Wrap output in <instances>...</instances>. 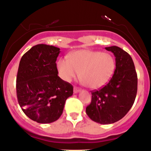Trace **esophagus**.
<instances>
[{
    "mask_svg": "<svg viewBox=\"0 0 151 151\" xmlns=\"http://www.w3.org/2000/svg\"><path fill=\"white\" fill-rule=\"evenodd\" d=\"M79 91H80V88H77V87H74V93H78Z\"/></svg>",
    "mask_w": 151,
    "mask_h": 151,
    "instance_id": "1",
    "label": "esophagus"
}]
</instances>
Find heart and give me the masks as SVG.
<instances>
[{"instance_id": "obj_1", "label": "heart", "mask_w": 151, "mask_h": 151, "mask_svg": "<svg viewBox=\"0 0 151 151\" xmlns=\"http://www.w3.org/2000/svg\"><path fill=\"white\" fill-rule=\"evenodd\" d=\"M56 67L60 77L66 82H71L78 77L80 71L83 82L89 88L96 89L104 86L112 79L115 71V61L109 53L80 50L73 52L69 58H60Z\"/></svg>"}]
</instances>
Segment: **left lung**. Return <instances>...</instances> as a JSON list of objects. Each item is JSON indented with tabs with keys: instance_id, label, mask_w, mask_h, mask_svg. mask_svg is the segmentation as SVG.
<instances>
[{
	"instance_id": "left-lung-1",
	"label": "left lung",
	"mask_w": 151,
	"mask_h": 151,
	"mask_svg": "<svg viewBox=\"0 0 151 151\" xmlns=\"http://www.w3.org/2000/svg\"><path fill=\"white\" fill-rule=\"evenodd\" d=\"M115 56V71L107 84L91 91V104L86 109L91 120L109 124L121 120L131 109L137 94L138 78L128 53L117 46L105 47Z\"/></svg>"
}]
</instances>
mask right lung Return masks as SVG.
I'll return each mask as SVG.
<instances>
[{"instance_id":"1","label":"right lung","mask_w":151,"mask_h":151,"mask_svg":"<svg viewBox=\"0 0 151 151\" xmlns=\"http://www.w3.org/2000/svg\"><path fill=\"white\" fill-rule=\"evenodd\" d=\"M60 49L39 44L23 55L18 66L16 93L25 115L34 122L49 124L63 114L73 86L58 76L56 59Z\"/></svg>"}]
</instances>
